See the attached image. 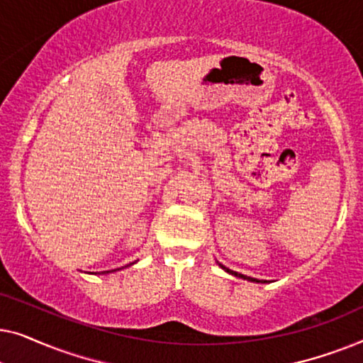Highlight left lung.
Listing matches in <instances>:
<instances>
[{"label": "left lung", "mask_w": 363, "mask_h": 363, "mask_svg": "<svg viewBox=\"0 0 363 363\" xmlns=\"http://www.w3.org/2000/svg\"><path fill=\"white\" fill-rule=\"evenodd\" d=\"M218 266L221 267V269H225L228 274H231V276H236V277H241V279H246V281H251V282H266V281H257V279H255V277H250V276H245V274H240V272H236V271H231V269H228V267H225L223 264H220V262H218Z\"/></svg>", "instance_id": "left-lung-1"}]
</instances>
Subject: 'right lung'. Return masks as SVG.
Segmentation results:
<instances>
[{
  "label": "right lung",
  "instance_id": "1",
  "mask_svg": "<svg viewBox=\"0 0 363 363\" xmlns=\"http://www.w3.org/2000/svg\"><path fill=\"white\" fill-rule=\"evenodd\" d=\"M130 264H135V262H130ZM130 264H127V266H130ZM118 269H123V267H118ZM118 269H112V271H102L101 274H108V272H116V271H118Z\"/></svg>",
  "mask_w": 363,
  "mask_h": 363
}]
</instances>
